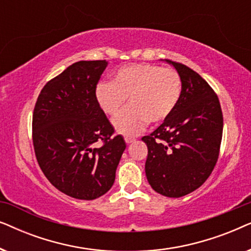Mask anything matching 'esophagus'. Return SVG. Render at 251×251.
<instances>
[{
    "instance_id": "obj_1",
    "label": "esophagus",
    "mask_w": 251,
    "mask_h": 251,
    "mask_svg": "<svg viewBox=\"0 0 251 251\" xmlns=\"http://www.w3.org/2000/svg\"><path fill=\"white\" fill-rule=\"evenodd\" d=\"M125 140H126V144H132V143L136 142V139L133 138V137H126Z\"/></svg>"
}]
</instances>
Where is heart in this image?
<instances>
[{
	"instance_id": "b5f03b06",
	"label": "heart",
	"mask_w": 251,
	"mask_h": 251,
	"mask_svg": "<svg viewBox=\"0 0 251 251\" xmlns=\"http://www.w3.org/2000/svg\"><path fill=\"white\" fill-rule=\"evenodd\" d=\"M181 96V78L173 68L152 64L123 66L112 82L96 88V98L107 115H115L128 98L129 106L115 116L113 126L125 136H135L147 122L160 123L173 114Z\"/></svg>"
}]
</instances>
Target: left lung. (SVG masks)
I'll use <instances>...</instances> for the list:
<instances>
[{"instance_id": "left-lung-1", "label": "left lung", "mask_w": 251, "mask_h": 251, "mask_svg": "<svg viewBox=\"0 0 251 251\" xmlns=\"http://www.w3.org/2000/svg\"><path fill=\"white\" fill-rule=\"evenodd\" d=\"M181 78L177 107L142 140L149 154L145 173L151 187L168 198H180L201 186L217 162L223 135L218 97L207 82L183 64L164 59Z\"/></svg>"}]
</instances>
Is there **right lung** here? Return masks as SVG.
I'll use <instances>...</instances> for the list:
<instances>
[{"instance_id": "right-lung-1", "label": "right lung", "mask_w": 251, "mask_h": 251, "mask_svg": "<svg viewBox=\"0 0 251 251\" xmlns=\"http://www.w3.org/2000/svg\"><path fill=\"white\" fill-rule=\"evenodd\" d=\"M106 60H81L44 85L33 114V144L43 174L54 187L78 200L111 190L126 150L96 98ZM104 145L94 147L97 141Z\"/></svg>"}]
</instances>
